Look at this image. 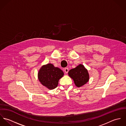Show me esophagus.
<instances>
[{"label":"esophagus","instance_id":"esophagus-1","mask_svg":"<svg viewBox=\"0 0 126 126\" xmlns=\"http://www.w3.org/2000/svg\"><path fill=\"white\" fill-rule=\"evenodd\" d=\"M64 72H65V73L66 74H67L68 72V71H69L68 68H65L64 69Z\"/></svg>","mask_w":126,"mask_h":126}]
</instances>
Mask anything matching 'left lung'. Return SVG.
I'll return each mask as SVG.
<instances>
[{"mask_svg": "<svg viewBox=\"0 0 126 126\" xmlns=\"http://www.w3.org/2000/svg\"><path fill=\"white\" fill-rule=\"evenodd\" d=\"M68 75L73 79L76 86L78 87L86 84L89 79L88 70L81 64L70 70L68 72Z\"/></svg>", "mask_w": 126, "mask_h": 126, "instance_id": "left-lung-1", "label": "left lung"}]
</instances>
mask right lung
<instances>
[{
    "label": "right lung",
    "instance_id": "1",
    "mask_svg": "<svg viewBox=\"0 0 126 126\" xmlns=\"http://www.w3.org/2000/svg\"><path fill=\"white\" fill-rule=\"evenodd\" d=\"M64 75L63 71L51 63L43 65L40 69L38 77L41 84L49 90L54 89L58 85L59 79Z\"/></svg>",
    "mask_w": 126,
    "mask_h": 126
}]
</instances>
